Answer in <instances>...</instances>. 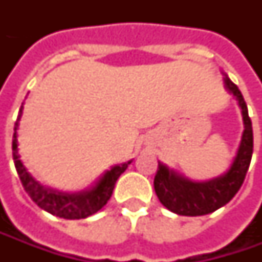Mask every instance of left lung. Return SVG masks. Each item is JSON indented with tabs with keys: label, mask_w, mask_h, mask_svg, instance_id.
<instances>
[{
	"label": "left lung",
	"mask_w": 262,
	"mask_h": 262,
	"mask_svg": "<svg viewBox=\"0 0 262 262\" xmlns=\"http://www.w3.org/2000/svg\"><path fill=\"white\" fill-rule=\"evenodd\" d=\"M223 81L227 92L236 97L245 128L236 157L230 169L225 175H220L214 179L206 182H194L159 162L155 176L156 195L167 210L179 216H204L216 211L217 208L227 204L236 195L247 176L254 150L252 122L248 115L247 103L241 90L227 76H225Z\"/></svg>",
	"instance_id": "1"
}]
</instances>
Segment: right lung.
Instances as JSON below:
<instances>
[{
  "label": "right lung",
  "instance_id": "right-lung-1",
  "mask_svg": "<svg viewBox=\"0 0 262 262\" xmlns=\"http://www.w3.org/2000/svg\"><path fill=\"white\" fill-rule=\"evenodd\" d=\"M21 109H23V106H21ZM21 109L18 112V118H17V122L14 125L13 159H14L18 178L25 186L26 192L40 208H43L45 211L56 217L76 220V219H86V217L97 213L109 201L118 178L121 176V173L125 172V169L131 162L116 165L111 170L105 172V175L102 176L92 188L80 191V192H74V194L59 192L52 188L40 185L35 178L27 172L25 165L21 163L18 148H17V128H18V121L21 116Z\"/></svg>",
  "mask_w": 262,
  "mask_h": 262
}]
</instances>
